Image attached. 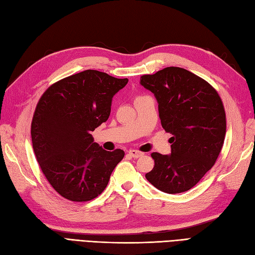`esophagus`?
Wrapping results in <instances>:
<instances>
[{
    "label": "esophagus",
    "instance_id": "1",
    "mask_svg": "<svg viewBox=\"0 0 255 255\" xmlns=\"http://www.w3.org/2000/svg\"><path fill=\"white\" fill-rule=\"evenodd\" d=\"M128 155L131 156V157H133V158H138L140 156H143L144 152L139 151V150H136V149H129L128 150Z\"/></svg>",
    "mask_w": 255,
    "mask_h": 255
}]
</instances>
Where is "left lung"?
<instances>
[{
	"instance_id": "8db88e82",
	"label": "left lung",
	"mask_w": 255,
	"mask_h": 255,
	"mask_svg": "<svg viewBox=\"0 0 255 255\" xmlns=\"http://www.w3.org/2000/svg\"><path fill=\"white\" fill-rule=\"evenodd\" d=\"M155 95L161 126L172 134L171 154L152 152L149 182L169 194L193 188L216 162L226 135L222 98L211 84L181 67H165L140 76Z\"/></svg>"
}]
</instances>
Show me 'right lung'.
I'll use <instances>...</instances> for the list:
<instances>
[{
    "label": "right lung",
    "mask_w": 255,
    "mask_h": 255,
    "mask_svg": "<svg viewBox=\"0 0 255 255\" xmlns=\"http://www.w3.org/2000/svg\"><path fill=\"white\" fill-rule=\"evenodd\" d=\"M128 82L86 70L52 84L39 99L32 148L44 177L64 199L87 202L100 195L123 159L122 149H103L92 132L108 120L112 97Z\"/></svg>",
    "instance_id": "obj_1"
}]
</instances>
